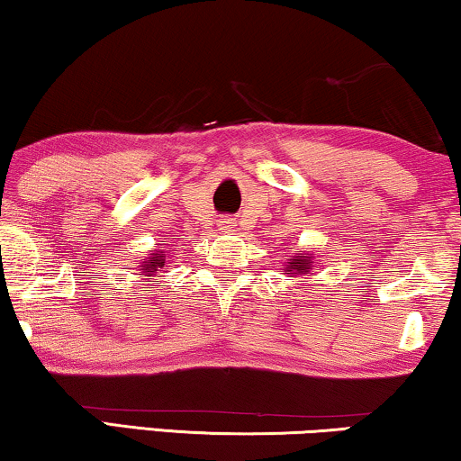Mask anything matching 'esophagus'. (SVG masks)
I'll list each match as a JSON object with an SVG mask.
<instances>
[{
    "mask_svg": "<svg viewBox=\"0 0 461 461\" xmlns=\"http://www.w3.org/2000/svg\"><path fill=\"white\" fill-rule=\"evenodd\" d=\"M232 226H235V222H232L230 218H222V220H220V229H222V230H230Z\"/></svg>",
    "mask_w": 461,
    "mask_h": 461,
    "instance_id": "esophagus-1",
    "label": "esophagus"
}]
</instances>
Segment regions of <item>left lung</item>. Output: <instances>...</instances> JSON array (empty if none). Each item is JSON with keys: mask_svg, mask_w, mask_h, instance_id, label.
<instances>
[{"mask_svg": "<svg viewBox=\"0 0 461 461\" xmlns=\"http://www.w3.org/2000/svg\"><path fill=\"white\" fill-rule=\"evenodd\" d=\"M287 275H300V273H308V268H311V260L304 256H294L292 262H287Z\"/></svg>", "mask_w": 461, "mask_h": 461, "instance_id": "1", "label": "left lung"}]
</instances>
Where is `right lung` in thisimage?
I'll use <instances>...</instances> for the list:
<instances>
[{
	"instance_id": "right-lung-1",
	"label": "right lung",
	"mask_w": 461,
	"mask_h": 461,
	"mask_svg": "<svg viewBox=\"0 0 461 461\" xmlns=\"http://www.w3.org/2000/svg\"><path fill=\"white\" fill-rule=\"evenodd\" d=\"M140 264H142L140 268L150 276L153 273H157V270H159V268H163V264H166V251L155 249L153 254H150L147 260L140 262Z\"/></svg>"
}]
</instances>
